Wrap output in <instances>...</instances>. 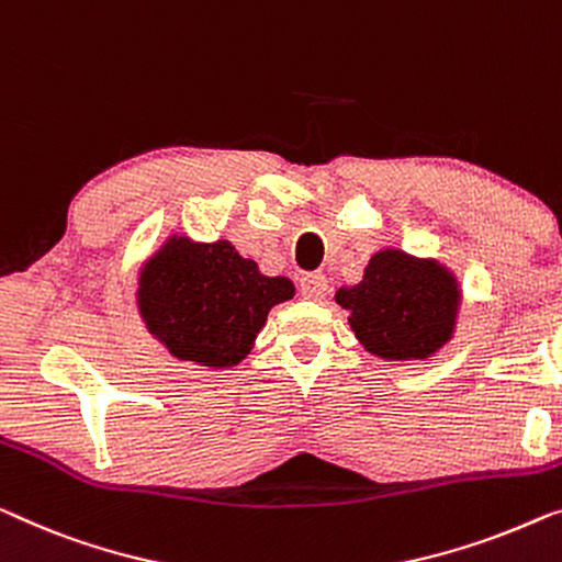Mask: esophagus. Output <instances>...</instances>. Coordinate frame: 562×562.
Returning <instances> with one entry per match:
<instances>
[{
    "label": "esophagus",
    "instance_id": "1",
    "mask_svg": "<svg viewBox=\"0 0 562 562\" xmlns=\"http://www.w3.org/2000/svg\"><path fill=\"white\" fill-rule=\"evenodd\" d=\"M300 292H303L305 300H315V303H321L325 297V292H328V280H325V274H305L303 280H300Z\"/></svg>",
    "mask_w": 562,
    "mask_h": 562
}]
</instances>
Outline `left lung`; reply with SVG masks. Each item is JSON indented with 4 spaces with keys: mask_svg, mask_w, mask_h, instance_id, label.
Returning a JSON list of instances; mask_svg holds the SVG:
<instances>
[{
    "mask_svg": "<svg viewBox=\"0 0 562 562\" xmlns=\"http://www.w3.org/2000/svg\"><path fill=\"white\" fill-rule=\"evenodd\" d=\"M350 310V328L368 353L383 361H426L451 340L462 290L437 259L381 249L363 280L335 292Z\"/></svg>",
    "mask_w": 562,
    "mask_h": 562,
    "instance_id": "8db88e82",
    "label": "left lung"
}]
</instances>
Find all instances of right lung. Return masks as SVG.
<instances>
[{
	"label": "right lung",
	"instance_id": "add662e5",
	"mask_svg": "<svg viewBox=\"0 0 562 562\" xmlns=\"http://www.w3.org/2000/svg\"><path fill=\"white\" fill-rule=\"evenodd\" d=\"M295 295L288 278H267L227 239L199 245L171 237L138 280L150 335L179 361L229 368L247 358L267 313Z\"/></svg>",
	"mask_w": 562,
	"mask_h": 562
}]
</instances>
